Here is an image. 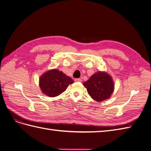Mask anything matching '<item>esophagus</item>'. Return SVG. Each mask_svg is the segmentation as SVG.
<instances>
[{
    "mask_svg": "<svg viewBox=\"0 0 151 151\" xmlns=\"http://www.w3.org/2000/svg\"><path fill=\"white\" fill-rule=\"evenodd\" d=\"M75 82H81L82 80L81 79H75Z\"/></svg>",
    "mask_w": 151,
    "mask_h": 151,
    "instance_id": "obj_1",
    "label": "esophagus"
}]
</instances>
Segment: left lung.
<instances>
[{
    "mask_svg": "<svg viewBox=\"0 0 151 151\" xmlns=\"http://www.w3.org/2000/svg\"><path fill=\"white\" fill-rule=\"evenodd\" d=\"M90 96L101 102L108 99L114 91L112 77L105 72H98L84 83Z\"/></svg>",
    "mask_w": 151,
    "mask_h": 151,
    "instance_id": "8db88e82",
    "label": "left lung"
}]
</instances>
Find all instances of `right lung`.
<instances>
[{
  "label": "right lung",
  "instance_id": "right-lung-1",
  "mask_svg": "<svg viewBox=\"0 0 151 151\" xmlns=\"http://www.w3.org/2000/svg\"><path fill=\"white\" fill-rule=\"evenodd\" d=\"M73 83L74 81L70 77L57 69L48 70L40 78V87L42 93L49 97L60 95Z\"/></svg>",
  "mask_w": 151,
  "mask_h": 151
}]
</instances>
